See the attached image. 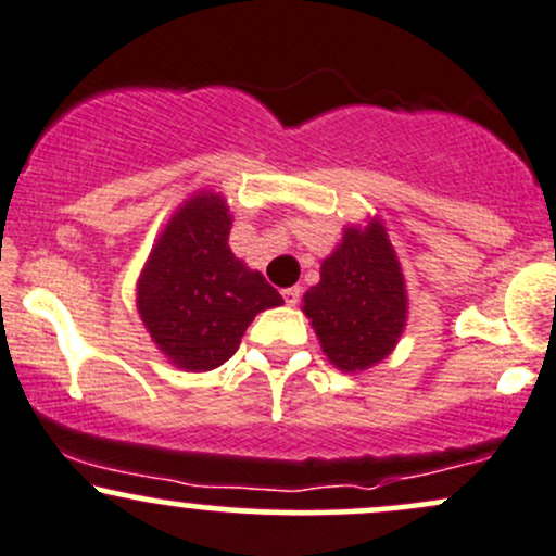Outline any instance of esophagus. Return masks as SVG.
Segmentation results:
<instances>
[{"label": "esophagus", "instance_id": "obj_1", "mask_svg": "<svg viewBox=\"0 0 556 556\" xmlns=\"http://www.w3.org/2000/svg\"><path fill=\"white\" fill-rule=\"evenodd\" d=\"M282 298L290 308H295V305L300 303V287H287V290H282Z\"/></svg>", "mask_w": 556, "mask_h": 556}]
</instances>
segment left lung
<instances>
[{
  "label": "left lung",
  "mask_w": 556,
  "mask_h": 556,
  "mask_svg": "<svg viewBox=\"0 0 556 556\" xmlns=\"http://www.w3.org/2000/svg\"><path fill=\"white\" fill-rule=\"evenodd\" d=\"M303 314L324 355L342 374L374 368L397 348L407 324V285L384 222L348 225L303 295Z\"/></svg>",
  "instance_id": "left-lung-1"
}]
</instances>
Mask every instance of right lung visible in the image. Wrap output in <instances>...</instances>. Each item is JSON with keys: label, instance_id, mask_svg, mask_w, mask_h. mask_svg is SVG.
I'll use <instances>...</instances> for the list:
<instances>
[{"label": "right lung", "instance_id": "1", "mask_svg": "<svg viewBox=\"0 0 556 556\" xmlns=\"http://www.w3.org/2000/svg\"><path fill=\"white\" fill-rule=\"evenodd\" d=\"M227 198L203 188L169 216L136 282V308L151 342L190 374L238 353L248 324L285 300L229 248Z\"/></svg>", "mask_w": 556, "mask_h": 556}]
</instances>
